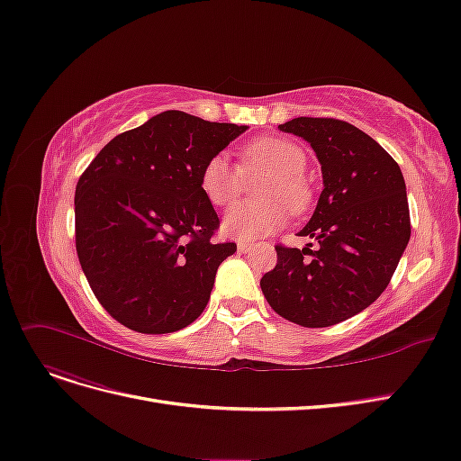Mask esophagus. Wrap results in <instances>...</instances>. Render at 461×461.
Listing matches in <instances>:
<instances>
[{"label": "esophagus", "mask_w": 461, "mask_h": 461, "mask_svg": "<svg viewBox=\"0 0 461 461\" xmlns=\"http://www.w3.org/2000/svg\"><path fill=\"white\" fill-rule=\"evenodd\" d=\"M236 248H238V251H240V253H246V251H249V249H253V244H249V242H238L236 244Z\"/></svg>", "instance_id": "esophagus-1"}]
</instances>
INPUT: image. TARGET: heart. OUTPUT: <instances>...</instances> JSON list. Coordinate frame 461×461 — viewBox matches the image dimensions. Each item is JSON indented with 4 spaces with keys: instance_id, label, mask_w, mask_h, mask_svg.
I'll list each match as a JSON object with an SVG mask.
<instances>
[{
    "instance_id": "obj_1",
    "label": "heart",
    "mask_w": 461,
    "mask_h": 461,
    "mask_svg": "<svg viewBox=\"0 0 461 461\" xmlns=\"http://www.w3.org/2000/svg\"><path fill=\"white\" fill-rule=\"evenodd\" d=\"M307 154L294 140L263 137L240 152V167L223 152L212 156L200 173V186L217 208L240 196L244 177L267 176L256 194L263 200L240 202L225 213L223 230L240 240H253L280 230L290 212L303 213L312 202V188L303 177Z\"/></svg>"
}]
</instances>
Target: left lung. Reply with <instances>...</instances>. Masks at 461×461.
Here are the masks:
<instances>
[{
  "instance_id": "obj_1",
  "label": "left lung",
  "mask_w": 461,
  "mask_h": 461,
  "mask_svg": "<svg viewBox=\"0 0 461 461\" xmlns=\"http://www.w3.org/2000/svg\"><path fill=\"white\" fill-rule=\"evenodd\" d=\"M278 130L312 147L324 190L299 232L316 249L276 246L261 290L285 321L326 328L372 305L391 282L410 240L406 185L387 150L343 120L301 116Z\"/></svg>"
}]
</instances>
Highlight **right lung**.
Here are the masks:
<instances>
[{
	"instance_id": "1",
	"label": "right lung",
	"mask_w": 461,
	"mask_h": 461,
	"mask_svg": "<svg viewBox=\"0 0 461 461\" xmlns=\"http://www.w3.org/2000/svg\"><path fill=\"white\" fill-rule=\"evenodd\" d=\"M246 125L181 110L120 133L76 185V251L95 297L120 324L169 333L194 322L219 265L236 251L215 244L219 217L200 173Z\"/></svg>"
}]
</instances>
